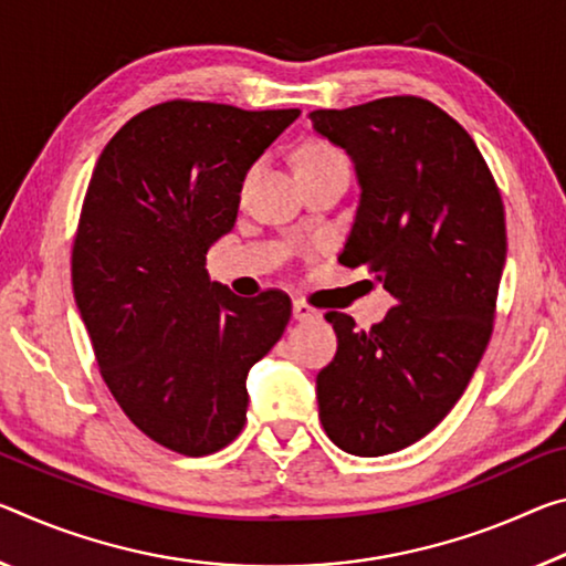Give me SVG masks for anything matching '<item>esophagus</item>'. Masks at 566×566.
<instances>
[{"label":"esophagus","mask_w":566,"mask_h":566,"mask_svg":"<svg viewBox=\"0 0 566 566\" xmlns=\"http://www.w3.org/2000/svg\"><path fill=\"white\" fill-rule=\"evenodd\" d=\"M292 317L297 322H310V319H317L319 312L315 307H310L307 302L304 300H294L292 304Z\"/></svg>","instance_id":"obj_1"}]
</instances>
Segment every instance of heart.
Masks as SVG:
<instances>
[{
    "instance_id": "1",
    "label": "heart",
    "mask_w": 566,
    "mask_h": 566,
    "mask_svg": "<svg viewBox=\"0 0 566 566\" xmlns=\"http://www.w3.org/2000/svg\"><path fill=\"white\" fill-rule=\"evenodd\" d=\"M332 156H339L335 148L325 146V143H307L300 154V164H310V160H325Z\"/></svg>"
}]
</instances>
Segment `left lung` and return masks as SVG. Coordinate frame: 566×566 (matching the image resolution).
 I'll return each mask as SVG.
<instances>
[{
	"label": "left lung",
	"mask_w": 566,
	"mask_h": 566,
	"mask_svg": "<svg viewBox=\"0 0 566 566\" xmlns=\"http://www.w3.org/2000/svg\"><path fill=\"white\" fill-rule=\"evenodd\" d=\"M310 120L345 148L360 184L339 264L365 266L398 302L370 329L325 315L337 355L317 375L319 420L347 453H396L451 412L489 345L506 262L504 201L473 138L423 97Z\"/></svg>",
	"instance_id": "left-lung-1"
}]
</instances>
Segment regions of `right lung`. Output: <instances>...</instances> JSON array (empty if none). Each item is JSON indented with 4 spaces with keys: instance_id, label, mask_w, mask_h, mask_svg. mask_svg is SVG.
I'll list each match as a JSON object with an SVG mask.
<instances>
[{
    "instance_id": "1",
    "label": "right lung",
    "mask_w": 566,
    "mask_h": 566,
    "mask_svg": "<svg viewBox=\"0 0 566 566\" xmlns=\"http://www.w3.org/2000/svg\"><path fill=\"white\" fill-rule=\"evenodd\" d=\"M290 111L168 101L115 133L90 178L73 292L101 375L133 426L184 455L221 451L247 420V375L292 317L284 292L237 297L206 251L234 229L251 164Z\"/></svg>"
}]
</instances>
